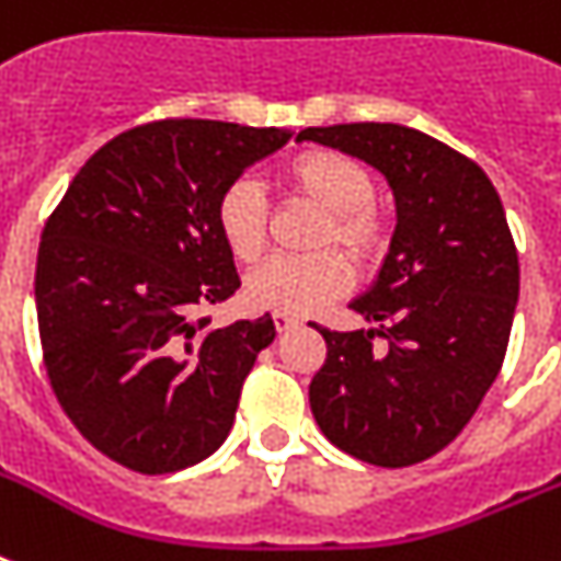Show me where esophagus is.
I'll use <instances>...</instances> for the list:
<instances>
[{
  "instance_id": "1",
  "label": "esophagus",
  "mask_w": 561,
  "mask_h": 561,
  "mask_svg": "<svg viewBox=\"0 0 561 561\" xmlns=\"http://www.w3.org/2000/svg\"><path fill=\"white\" fill-rule=\"evenodd\" d=\"M299 320L294 314H285V311H273V325H276V332H288L294 329Z\"/></svg>"
}]
</instances>
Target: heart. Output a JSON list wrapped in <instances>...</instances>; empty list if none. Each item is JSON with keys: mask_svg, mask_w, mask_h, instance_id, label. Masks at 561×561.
Returning <instances> with one entry per match:
<instances>
[{"mask_svg": "<svg viewBox=\"0 0 561 561\" xmlns=\"http://www.w3.org/2000/svg\"><path fill=\"white\" fill-rule=\"evenodd\" d=\"M282 180L320 203L325 220L317 247H343L355 262H373L387 244V224L375 206V180L360 162L332 148H308L282 165ZM271 209L253 180L238 178L215 201V229L238 262H253L267 244ZM352 288V264L337 250L273 255L244 282L247 302L264 311L311 314Z\"/></svg>", "mask_w": 561, "mask_h": 561, "instance_id": "b5f03b06", "label": "heart"}]
</instances>
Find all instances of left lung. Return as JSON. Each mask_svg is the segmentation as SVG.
Segmentation results:
<instances>
[{
	"instance_id": "1",
	"label": "left lung",
	"mask_w": 561,
	"mask_h": 561,
	"mask_svg": "<svg viewBox=\"0 0 561 561\" xmlns=\"http://www.w3.org/2000/svg\"><path fill=\"white\" fill-rule=\"evenodd\" d=\"M297 139L375 165L399 211L375 288L350 306L378 329L314 325L329 352L308 387L311 413L341 451L413 466L457 439L504 364L518 299L504 206L478 162L413 127L355 122Z\"/></svg>"
}]
</instances>
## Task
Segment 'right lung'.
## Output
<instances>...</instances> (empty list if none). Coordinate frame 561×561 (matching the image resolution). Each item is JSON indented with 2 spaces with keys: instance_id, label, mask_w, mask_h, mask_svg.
<instances>
[{
  "instance_id": "obj_1",
  "label": "right lung",
  "mask_w": 561,
  "mask_h": 561,
  "mask_svg": "<svg viewBox=\"0 0 561 561\" xmlns=\"http://www.w3.org/2000/svg\"><path fill=\"white\" fill-rule=\"evenodd\" d=\"M288 139L209 118L130 127L48 215L34 279L43 364L66 416L110 460L171 474L227 439L276 325L264 314L209 329L203 311L241 288L215 201Z\"/></svg>"
}]
</instances>
